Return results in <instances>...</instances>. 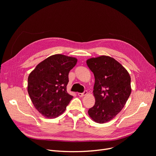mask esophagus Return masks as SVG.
<instances>
[{"label": "esophagus", "instance_id": "1", "mask_svg": "<svg viewBox=\"0 0 156 156\" xmlns=\"http://www.w3.org/2000/svg\"><path fill=\"white\" fill-rule=\"evenodd\" d=\"M87 94H88L87 91V90H85V91H84V92H83V93H78V96H79V97H83V96L86 95Z\"/></svg>", "mask_w": 156, "mask_h": 156}]
</instances>
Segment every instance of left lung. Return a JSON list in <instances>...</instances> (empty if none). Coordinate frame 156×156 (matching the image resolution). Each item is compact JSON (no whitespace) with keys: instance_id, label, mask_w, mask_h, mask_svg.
<instances>
[{"instance_id":"8db88e82","label":"left lung","mask_w":156,"mask_h":156,"mask_svg":"<svg viewBox=\"0 0 156 156\" xmlns=\"http://www.w3.org/2000/svg\"><path fill=\"white\" fill-rule=\"evenodd\" d=\"M94 75L95 105L89 116L98 123L112 119L124 108L131 92V78L127 70L109 56L101 55L87 60Z\"/></svg>"}]
</instances>
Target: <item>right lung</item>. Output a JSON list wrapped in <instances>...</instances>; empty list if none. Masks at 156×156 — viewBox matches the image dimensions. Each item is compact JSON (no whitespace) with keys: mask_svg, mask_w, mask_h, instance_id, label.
<instances>
[{"mask_svg":"<svg viewBox=\"0 0 156 156\" xmlns=\"http://www.w3.org/2000/svg\"><path fill=\"white\" fill-rule=\"evenodd\" d=\"M75 57L55 54L40 62L28 78V92L35 109L46 118H55L66 110L73 96L67 92L69 71Z\"/></svg>","mask_w":156,"mask_h":156,"instance_id":"obj_1","label":"right lung"}]
</instances>
